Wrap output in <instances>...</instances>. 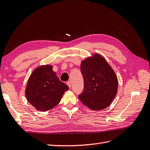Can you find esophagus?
I'll list each match as a JSON object with an SVG mask.
<instances>
[{"label":"esophagus","mask_w":150,"mask_h":150,"mask_svg":"<svg viewBox=\"0 0 150 150\" xmlns=\"http://www.w3.org/2000/svg\"><path fill=\"white\" fill-rule=\"evenodd\" d=\"M66 84H67V85L68 86H69V88H71V81H67V82L66 83Z\"/></svg>","instance_id":"obj_1"}]
</instances>
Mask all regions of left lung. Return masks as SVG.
<instances>
[{"instance_id":"8db88e82","label":"left lung","mask_w":150,"mask_h":150,"mask_svg":"<svg viewBox=\"0 0 150 150\" xmlns=\"http://www.w3.org/2000/svg\"><path fill=\"white\" fill-rule=\"evenodd\" d=\"M84 89L78 98L86 106L101 110L109 106L117 91V79L114 71L98 54L81 62Z\"/></svg>"}]
</instances>
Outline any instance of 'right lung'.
I'll use <instances>...</instances> for the list:
<instances>
[{"label":"right lung","instance_id":"right-lung-1","mask_svg":"<svg viewBox=\"0 0 150 150\" xmlns=\"http://www.w3.org/2000/svg\"><path fill=\"white\" fill-rule=\"evenodd\" d=\"M68 86L59 79L52 66H42L33 72L28 81L25 96L36 110L46 111L59 103Z\"/></svg>","mask_w":150,"mask_h":150}]
</instances>
